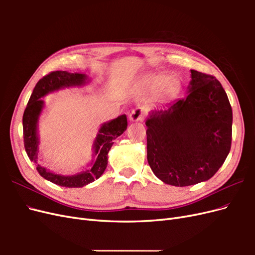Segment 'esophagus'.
I'll use <instances>...</instances> for the list:
<instances>
[{"label": "esophagus", "mask_w": 255, "mask_h": 255, "mask_svg": "<svg viewBox=\"0 0 255 255\" xmlns=\"http://www.w3.org/2000/svg\"><path fill=\"white\" fill-rule=\"evenodd\" d=\"M143 111L141 109H139V107H137V109L133 110L132 112H130L128 118H129V121L132 122H138V121H142L143 120Z\"/></svg>", "instance_id": "esophagus-1"}]
</instances>
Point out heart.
I'll return each mask as SVG.
<instances>
[{"label": "heart", "instance_id": "heart-1", "mask_svg": "<svg viewBox=\"0 0 255 255\" xmlns=\"http://www.w3.org/2000/svg\"><path fill=\"white\" fill-rule=\"evenodd\" d=\"M146 85L151 87H155L158 83V91L161 95H171L180 87V80L174 74H168L161 79L160 75L150 76L145 80Z\"/></svg>", "mask_w": 255, "mask_h": 255}]
</instances>
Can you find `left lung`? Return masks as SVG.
<instances>
[{
	"mask_svg": "<svg viewBox=\"0 0 255 255\" xmlns=\"http://www.w3.org/2000/svg\"><path fill=\"white\" fill-rule=\"evenodd\" d=\"M190 72L188 95L152 110L145 121L153 173L179 187L210 180L225 163L232 141V107L220 82Z\"/></svg>",
	"mask_w": 255,
	"mask_h": 255,
	"instance_id": "left-lung-1",
	"label": "left lung"
}]
</instances>
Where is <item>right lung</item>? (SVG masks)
Here are the masks:
<instances>
[{
	"mask_svg": "<svg viewBox=\"0 0 255 255\" xmlns=\"http://www.w3.org/2000/svg\"><path fill=\"white\" fill-rule=\"evenodd\" d=\"M88 76L82 73H70L67 71H54L36 84L33 94L29 98L26 109L23 114V138L24 148L29 159L38 163L39 152V137H38V121L44 107L41 98L51 92L68 87H81L88 83ZM128 128V119L126 115H121L116 119L105 122L99 128L96 139L92 144L95 159L91 160L90 167L85 170L72 174L63 175L54 173L47 168L38 164L37 170L39 174L54 184L63 187L76 188L92 183L103 174L107 167V154H109L114 140L123 134Z\"/></svg>",
	"mask_w": 255,
	"mask_h": 255,
	"instance_id": "add662e5",
	"label": "right lung"
}]
</instances>
